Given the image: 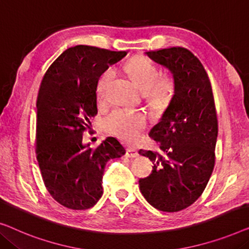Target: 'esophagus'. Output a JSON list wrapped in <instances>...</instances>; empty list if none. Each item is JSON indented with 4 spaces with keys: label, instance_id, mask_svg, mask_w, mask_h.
Here are the masks:
<instances>
[{
    "label": "esophagus",
    "instance_id": "esophagus-1",
    "mask_svg": "<svg viewBox=\"0 0 249 249\" xmlns=\"http://www.w3.org/2000/svg\"><path fill=\"white\" fill-rule=\"evenodd\" d=\"M125 155L128 157H136L138 155V151L135 148H132V147H128V148H125Z\"/></svg>",
    "mask_w": 249,
    "mask_h": 249
}]
</instances>
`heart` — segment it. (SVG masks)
Returning a JSON list of instances; mask_svg holds the SVG:
<instances>
[{
  "instance_id": "b5f03b06",
  "label": "heart",
  "mask_w": 249,
  "mask_h": 249,
  "mask_svg": "<svg viewBox=\"0 0 249 249\" xmlns=\"http://www.w3.org/2000/svg\"><path fill=\"white\" fill-rule=\"evenodd\" d=\"M132 82L143 89L146 102L156 109H163L172 100L175 84L172 76L167 74L158 75V68L151 60L143 56H133L124 64ZM116 71L107 67L100 75L96 82V96L99 101L106 98L107 89L112 82ZM147 119L142 111L118 109L111 112L104 120V127L112 135L127 142H133L139 138L140 132L146 127Z\"/></svg>"
}]
</instances>
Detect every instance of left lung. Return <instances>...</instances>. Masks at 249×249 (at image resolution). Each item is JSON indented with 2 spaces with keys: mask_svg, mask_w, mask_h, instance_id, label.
Returning <instances> with one entry per match:
<instances>
[{
  "mask_svg": "<svg viewBox=\"0 0 249 249\" xmlns=\"http://www.w3.org/2000/svg\"><path fill=\"white\" fill-rule=\"evenodd\" d=\"M146 53L172 71L175 89L149 132L158 150H139L154 165L139 179V189L154 208L178 212L199 199L213 171L218 136L213 93L203 65L189 49L169 47Z\"/></svg>",
  "mask_w": 249,
  "mask_h": 249,
  "instance_id": "1",
  "label": "left lung"
}]
</instances>
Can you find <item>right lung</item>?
Instances as JSON below:
<instances>
[{
  "mask_svg": "<svg viewBox=\"0 0 249 249\" xmlns=\"http://www.w3.org/2000/svg\"><path fill=\"white\" fill-rule=\"evenodd\" d=\"M125 53L84 45L71 47L53 60L41 80L36 156L50 196L68 209L86 210L98 202L107 161L125 153L113 137L95 148L82 143L89 119L98 113L96 82L107 65Z\"/></svg>",
  "mask_w": 249,
  "mask_h": 249,
  "instance_id": "obj_1",
  "label": "right lung"
}]
</instances>
